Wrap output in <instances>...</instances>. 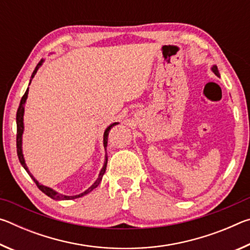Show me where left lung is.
<instances>
[{
    "mask_svg": "<svg viewBox=\"0 0 250 250\" xmlns=\"http://www.w3.org/2000/svg\"><path fill=\"white\" fill-rule=\"evenodd\" d=\"M211 70H213V73L217 76V77H219V73H218V69L216 66H213V68H211Z\"/></svg>",
    "mask_w": 250,
    "mask_h": 250,
    "instance_id": "1",
    "label": "left lung"
}]
</instances>
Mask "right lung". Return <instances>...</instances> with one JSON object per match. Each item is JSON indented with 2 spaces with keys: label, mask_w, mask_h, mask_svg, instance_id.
Instances as JSON below:
<instances>
[{
  "label": "right lung",
  "mask_w": 250,
  "mask_h": 250,
  "mask_svg": "<svg viewBox=\"0 0 250 250\" xmlns=\"http://www.w3.org/2000/svg\"><path fill=\"white\" fill-rule=\"evenodd\" d=\"M43 62H44L43 59H41V62H39V64H37L35 70H34L33 74H32L31 82H32V79L34 78V76H35V74L37 73V70H39L41 65L43 64ZM27 95H28V88H27V90L25 91V94H24V96L22 97V99H21V103H20L19 109H18V113H16V125H18V133H16V149H18V156H19V160H20L21 164H22L23 167L25 168V170H26V172L28 173V174L31 175V177H33V175H32L31 173H29V171H28L26 164H25L24 156H23V152H22V134H23V131H24V124H23L24 104H25V101H26V99H27ZM118 125V122H115V124L110 125L108 126V128L105 129V131H104V149H105V146H107V143H108V134H109V131H110V129L112 128L113 125ZM107 161H108V156L105 155V161H104V167L101 168L98 179L96 180L95 183L92 184L89 188L86 189V191H84V192L82 193V194H78V195H73V196L62 195V194H59V193H57V192H55L54 189L47 188V186H44V185L40 184L39 182H37L35 179H34V177H33V180H34V182H35V183H36L37 188H39L42 192L45 193L46 195L49 196L50 198H54V200H75V198L82 197V196H83V195H86V194L90 193V192L92 191V189L96 188L97 186L99 185V183L101 182V179H103V176H104V172H105V167H107Z\"/></svg>",
  "instance_id": "right-lung-1"
}]
</instances>
